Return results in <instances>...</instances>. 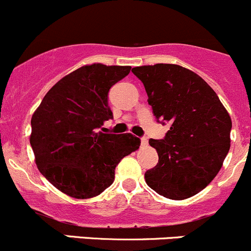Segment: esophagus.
<instances>
[{
  "label": "esophagus",
  "instance_id": "1",
  "mask_svg": "<svg viewBox=\"0 0 251 251\" xmlns=\"http://www.w3.org/2000/svg\"><path fill=\"white\" fill-rule=\"evenodd\" d=\"M148 145H149L148 138H141V146H144V148H145V146H148Z\"/></svg>",
  "mask_w": 251,
  "mask_h": 251
}]
</instances>
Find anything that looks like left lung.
I'll list each match as a JSON object with an SVG mask.
<instances>
[{
    "instance_id": "obj_1",
    "label": "left lung",
    "mask_w": 251,
    "mask_h": 251,
    "mask_svg": "<svg viewBox=\"0 0 251 251\" xmlns=\"http://www.w3.org/2000/svg\"><path fill=\"white\" fill-rule=\"evenodd\" d=\"M131 72L145 86L156 120L171 125L165 139L149 140L158 162L145 172L146 184L168 199H188L220 172L232 120L209 84L184 67L157 63Z\"/></svg>"
}]
</instances>
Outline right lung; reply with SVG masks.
<instances>
[{
  "instance_id": "right-lung-1",
  "label": "right lung",
  "mask_w": 251,
  "mask_h": 251,
  "mask_svg": "<svg viewBox=\"0 0 251 251\" xmlns=\"http://www.w3.org/2000/svg\"><path fill=\"white\" fill-rule=\"evenodd\" d=\"M129 66H83L49 90L31 117L30 145L41 175L75 199L100 195L115 180L116 166L140 146L133 134L99 129L112 120L108 91Z\"/></svg>"
}]
</instances>
